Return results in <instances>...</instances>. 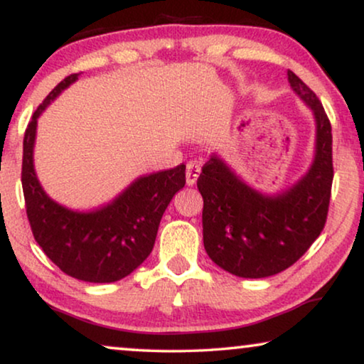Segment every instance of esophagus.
<instances>
[{
    "instance_id": "1",
    "label": "esophagus",
    "mask_w": 364,
    "mask_h": 364,
    "mask_svg": "<svg viewBox=\"0 0 364 364\" xmlns=\"http://www.w3.org/2000/svg\"><path fill=\"white\" fill-rule=\"evenodd\" d=\"M198 176H200V164L197 161H191L187 164V171H186L187 186H193V183L197 182Z\"/></svg>"
}]
</instances>
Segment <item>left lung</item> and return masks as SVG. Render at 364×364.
I'll list each match as a JSON object with an SVG mask.
<instances>
[{
    "instance_id": "1",
    "label": "left lung",
    "mask_w": 364,
    "mask_h": 364,
    "mask_svg": "<svg viewBox=\"0 0 364 364\" xmlns=\"http://www.w3.org/2000/svg\"><path fill=\"white\" fill-rule=\"evenodd\" d=\"M288 82L313 111L315 159L290 188L263 193L212 154L197 181L203 197V247L232 275L265 278L291 267L325 227L333 182L331 124L316 94L288 71Z\"/></svg>"
}]
</instances>
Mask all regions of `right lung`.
I'll return each instance as SVG.
<instances>
[{"label": "right lung", "instance_id": "add662e5", "mask_svg": "<svg viewBox=\"0 0 364 364\" xmlns=\"http://www.w3.org/2000/svg\"><path fill=\"white\" fill-rule=\"evenodd\" d=\"M79 74L63 79L34 111L23 141V193L34 240L66 275L112 283L131 275L151 255L159 223L172 197L186 186V166L139 177L111 203L77 212L54 202L34 171L38 117Z\"/></svg>", "mask_w": 364, "mask_h": 364}]
</instances>
